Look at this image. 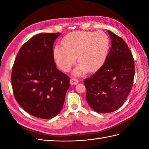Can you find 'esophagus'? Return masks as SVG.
<instances>
[{
  "label": "esophagus",
  "instance_id": "1",
  "mask_svg": "<svg viewBox=\"0 0 149 149\" xmlns=\"http://www.w3.org/2000/svg\"><path fill=\"white\" fill-rule=\"evenodd\" d=\"M70 84L72 85H75V84H77L79 83V81L75 78H71L70 81Z\"/></svg>",
  "mask_w": 149,
  "mask_h": 149
}]
</instances>
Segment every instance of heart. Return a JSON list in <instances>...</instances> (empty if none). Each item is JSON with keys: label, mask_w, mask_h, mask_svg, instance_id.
Wrapping results in <instances>:
<instances>
[{"label": "heart", "mask_w": 149, "mask_h": 149, "mask_svg": "<svg viewBox=\"0 0 149 149\" xmlns=\"http://www.w3.org/2000/svg\"><path fill=\"white\" fill-rule=\"evenodd\" d=\"M63 47L57 45L54 49V58L59 68L68 72L75 64L77 57L80 65L74 74L81 75L97 70L105 61L109 41L106 34L101 32L74 31L62 40Z\"/></svg>", "instance_id": "heart-1"}]
</instances>
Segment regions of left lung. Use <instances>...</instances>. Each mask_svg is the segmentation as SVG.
I'll use <instances>...</instances> for the list:
<instances>
[{
  "label": "left lung",
  "mask_w": 149,
  "mask_h": 149,
  "mask_svg": "<svg viewBox=\"0 0 149 149\" xmlns=\"http://www.w3.org/2000/svg\"><path fill=\"white\" fill-rule=\"evenodd\" d=\"M111 46L103 65L85 79L87 102L95 111L107 113L121 107L130 93L134 77V61L125 42L111 31Z\"/></svg>",
  "instance_id": "left-lung-1"
}]
</instances>
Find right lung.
I'll use <instances>...</instances> for the list:
<instances>
[{
	"instance_id": "1",
	"label": "right lung",
	"mask_w": 149,
	"mask_h": 149,
	"mask_svg": "<svg viewBox=\"0 0 149 149\" xmlns=\"http://www.w3.org/2000/svg\"><path fill=\"white\" fill-rule=\"evenodd\" d=\"M61 33L38 34L22 46L16 57L11 83L17 102L42 119L58 115L70 87V77L57 69L53 44Z\"/></svg>"
}]
</instances>
